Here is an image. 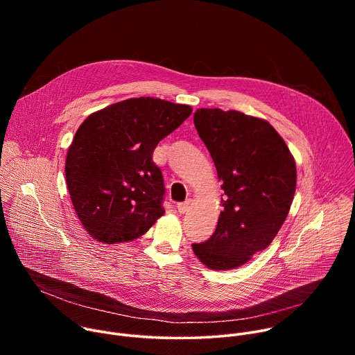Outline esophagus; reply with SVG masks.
<instances>
[{
    "label": "esophagus",
    "mask_w": 355,
    "mask_h": 355,
    "mask_svg": "<svg viewBox=\"0 0 355 355\" xmlns=\"http://www.w3.org/2000/svg\"><path fill=\"white\" fill-rule=\"evenodd\" d=\"M188 209H189V200L184 202V204H178V205H177V211H178L180 214H185V212H188Z\"/></svg>",
    "instance_id": "esophagus-1"
}]
</instances>
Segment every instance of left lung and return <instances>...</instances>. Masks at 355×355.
Instances as JSON below:
<instances>
[{
	"label": "left lung",
	"instance_id": "8db88e82",
	"mask_svg": "<svg viewBox=\"0 0 355 355\" xmlns=\"http://www.w3.org/2000/svg\"><path fill=\"white\" fill-rule=\"evenodd\" d=\"M193 123L225 195L215 233L193 243L192 250L211 270H233L267 248L284 225L296 189V164L284 139L264 119L200 108Z\"/></svg>",
	"mask_w": 355,
	"mask_h": 355
}]
</instances>
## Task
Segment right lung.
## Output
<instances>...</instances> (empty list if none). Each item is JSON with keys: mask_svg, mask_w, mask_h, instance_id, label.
I'll return each instance as SVG.
<instances>
[{"mask_svg": "<svg viewBox=\"0 0 355 355\" xmlns=\"http://www.w3.org/2000/svg\"><path fill=\"white\" fill-rule=\"evenodd\" d=\"M191 112L189 105L140 96L96 111L80 125L67 151L66 182L92 239L130 241L163 216L166 189L153 151Z\"/></svg>", "mask_w": 355, "mask_h": 355, "instance_id": "add662e5", "label": "right lung"}]
</instances>
